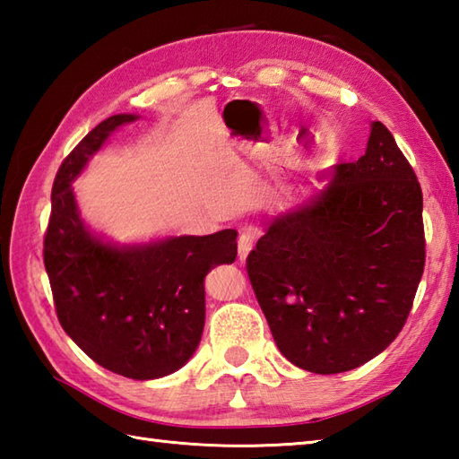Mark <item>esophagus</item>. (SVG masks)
Instances as JSON below:
<instances>
[{
    "instance_id": "obj_1",
    "label": "esophagus",
    "mask_w": 459,
    "mask_h": 459,
    "mask_svg": "<svg viewBox=\"0 0 459 459\" xmlns=\"http://www.w3.org/2000/svg\"><path fill=\"white\" fill-rule=\"evenodd\" d=\"M255 240H256V235L252 230H245L238 238V258L240 262H245L250 255V250L255 248Z\"/></svg>"
}]
</instances>
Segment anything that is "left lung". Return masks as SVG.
Here are the masks:
<instances>
[{"label":"left lung","instance_id":"obj_1","mask_svg":"<svg viewBox=\"0 0 459 459\" xmlns=\"http://www.w3.org/2000/svg\"><path fill=\"white\" fill-rule=\"evenodd\" d=\"M424 258L420 183L393 134L373 122L365 155L276 214L247 266L280 353L335 375L401 333Z\"/></svg>","mask_w":459,"mask_h":459}]
</instances>
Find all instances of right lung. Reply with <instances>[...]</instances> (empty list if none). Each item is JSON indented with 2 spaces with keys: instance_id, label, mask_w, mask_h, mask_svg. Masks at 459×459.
<instances>
[{
  "instance_id": "add662e5",
  "label": "right lung",
  "mask_w": 459,
  "mask_h": 459,
  "mask_svg": "<svg viewBox=\"0 0 459 459\" xmlns=\"http://www.w3.org/2000/svg\"><path fill=\"white\" fill-rule=\"evenodd\" d=\"M116 114L76 145L56 173L45 268L66 335L116 375L152 380L179 370L204 327V276L237 258V230L116 242L82 219L73 183L120 126Z\"/></svg>"
}]
</instances>
